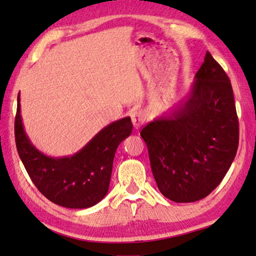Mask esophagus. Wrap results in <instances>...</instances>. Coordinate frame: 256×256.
Returning <instances> with one entry per match:
<instances>
[{
    "label": "esophagus",
    "mask_w": 256,
    "mask_h": 256,
    "mask_svg": "<svg viewBox=\"0 0 256 256\" xmlns=\"http://www.w3.org/2000/svg\"><path fill=\"white\" fill-rule=\"evenodd\" d=\"M132 124H134V128L135 129H140V126L142 124H145L146 121V114L144 112L138 110V111H134L132 114Z\"/></svg>",
    "instance_id": "esophagus-1"
}]
</instances>
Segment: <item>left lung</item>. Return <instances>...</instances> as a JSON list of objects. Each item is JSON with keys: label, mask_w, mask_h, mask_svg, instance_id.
<instances>
[{"label": "left lung", "mask_w": 256, "mask_h": 256, "mask_svg": "<svg viewBox=\"0 0 256 256\" xmlns=\"http://www.w3.org/2000/svg\"><path fill=\"white\" fill-rule=\"evenodd\" d=\"M140 136L168 199L194 202L216 189L235 158L240 130L230 80L212 54H206L186 98Z\"/></svg>", "instance_id": "1"}]
</instances>
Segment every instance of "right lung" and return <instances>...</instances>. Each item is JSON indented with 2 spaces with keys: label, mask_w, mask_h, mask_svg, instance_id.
<instances>
[{
  "label": "right lung",
  "mask_w": 256,
  "mask_h": 256,
  "mask_svg": "<svg viewBox=\"0 0 256 256\" xmlns=\"http://www.w3.org/2000/svg\"><path fill=\"white\" fill-rule=\"evenodd\" d=\"M129 116L102 128L83 148L72 156L52 158L31 142L21 116L20 93L14 124L16 144L31 181L48 200L70 209L93 207L109 190L116 150L130 136Z\"/></svg>",
  "instance_id": "add662e5"
}]
</instances>
